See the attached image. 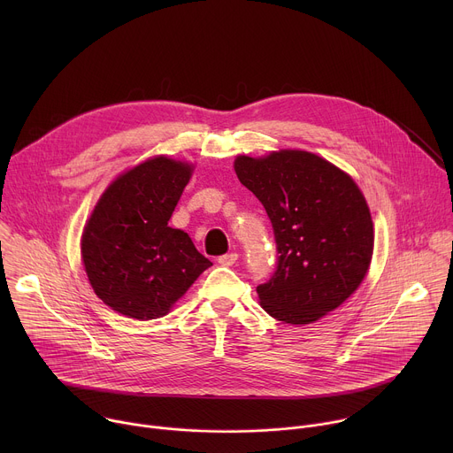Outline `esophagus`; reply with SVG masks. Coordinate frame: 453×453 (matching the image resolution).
<instances>
[{"instance_id": "esophagus-1", "label": "esophagus", "mask_w": 453, "mask_h": 453, "mask_svg": "<svg viewBox=\"0 0 453 453\" xmlns=\"http://www.w3.org/2000/svg\"><path fill=\"white\" fill-rule=\"evenodd\" d=\"M238 262V254L236 252H229V254H224L219 257V264L224 265V267H231Z\"/></svg>"}]
</instances>
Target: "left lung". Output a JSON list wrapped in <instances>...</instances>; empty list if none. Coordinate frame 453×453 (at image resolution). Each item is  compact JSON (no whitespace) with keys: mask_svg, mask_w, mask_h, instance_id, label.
I'll return each instance as SVG.
<instances>
[{"mask_svg":"<svg viewBox=\"0 0 453 453\" xmlns=\"http://www.w3.org/2000/svg\"><path fill=\"white\" fill-rule=\"evenodd\" d=\"M233 166L264 204L278 243V271L256 288L262 308L287 325H310L337 310L372 260L374 227L358 184L297 149L236 156Z\"/></svg>","mask_w":453,"mask_h":453,"instance_id":"obj_1","label":"left lung"}]
</instances>
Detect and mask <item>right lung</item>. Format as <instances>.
<instances>
[{
	"mask_svg": "<svg viewBox=\"0 0 453 453\" xmlns=\"http://www.w3.org/2000/svg\"><path fill=\"white\" fill-rule=\"evenodd\" d=\"M196 165L154 156L104 189L81 238L95 294L114 311L150 320L173 304L213 264L168 220Z\"/></svg>",
	"mask_w": 453,
	"mask_h": 453,
	"instance_id": "right-lung-1",
	"label": "right lung"
}]
</instances>
